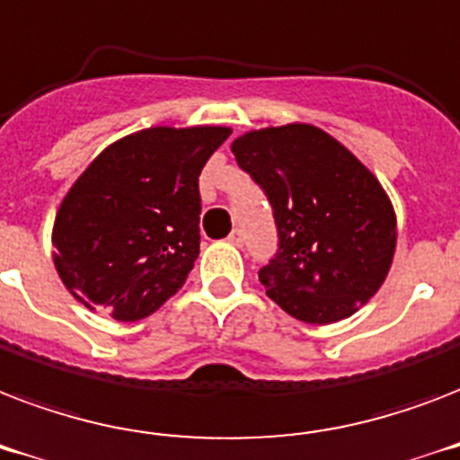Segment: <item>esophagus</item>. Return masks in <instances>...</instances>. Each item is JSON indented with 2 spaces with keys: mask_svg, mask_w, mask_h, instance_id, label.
<instances>
[{
  "mask_svg": "<svg viewBox=\"0 0 460 460\" xmlns=\"http://www.w3.org/2000/svg\"><path fill=\"white\" fill-rule=\"evenodd\" d=\"M243 241H245V236H243V231H241V229H234L229 234V243L231 245H243Z\"/></svg>",
  "mask_w": 460,
  "mask_h": 460,
  "instance_id": "esophagus-1",
  "label": "esophagus"
}]
</instances>
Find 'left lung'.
Here are the masks:
<instances>
[{
  "label": "left lung",
  "mask_w": 460,
  "mask_h": 460,
  "mask_svg": "<svg viewBox=\"0 0 460 460\" xmlns=\"http://www.w3.org/2000/svg\"><path fill=\"white\" fill-rule=\"evenodd\" d=\"M231 153L272 205L279 248L260 270L267 296L310 324L370 301L392 267L396 217L356 155L310 124L245 133Z\"/></svg>",
  "instance_id": "8db88e82"
}]
</instances>
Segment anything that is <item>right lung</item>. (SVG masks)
<instances>
[{"instance_id": "1", "label": "right lung", "mask_w": 460, "mask_h": 460, "mask_svg": "<svg viewBox=\"0 0 460 460\" xmlns=\"http://www.w3.org/2000/svg\"><path fill=\"white\" fill-rule=\"evenodd\" d=\"M229 136L157 126L97 155L54 219V267L75 301L136 322L186 284L200 252L198 176Z\"/></svg>"}]
</instances>
